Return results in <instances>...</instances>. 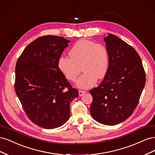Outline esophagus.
I'll return each instance as SVG.
<instances>
[{
	"label": "esophagus",
	"mask_w": 155,
	"mask_h": 155,
	"mask_svg": "<svg viewBox=\"0 0 155 155\" xmlns=\"http://www.w3.org/2000/svg\"><path fill=\"white\" fill-rule=\"evenodd\" d=\"M85 93H86V91H80V90H79V96H82Z\"/></svg>",
	"instance_id": "1"
}]
</instances>
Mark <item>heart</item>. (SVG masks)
Returning a JSON list of instances; mask_svg holds the SVG:
<instances>
[{
    "instance_id": "b5f03b06",
    "label": "heart",
    "mask_w": 155,
    "mask_h": 155,
    "mask_svg": "<svg viewBox=\"0 0 155 155\" xmlns=\"http://www.w3.org/2000/svg\"><path fill=\"white\" fill-rule=\"evenodd\" d=\"M68 55L70 58L61 57L58 66L61 72L70 81L76 80L81 68L84 73L77 81L79 88L92 87L97 79L105 77L109 66V55L104 45L90 40H79L70 49Z\"/></svg>"
}]
</instances>
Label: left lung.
<instances>
[{"label": "left lung", "instance_id": "obj_1", "mask_svg": "<svg viewBox=\"0 0 155 155\" xmlns=\"http://www.w3.org/2000/svg\"><path fill=\"white\" fill-rule=\"evenodd\" d=\"M109 66L100 85L90 91L93 97L92 118L106 125L123 122L137 107L145 84V74L137 51L132 46L109 34L105 37Z\"/></svg>", "mask_w": 155, "mask_h": 155}]
</instances>
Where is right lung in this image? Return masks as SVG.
<instances>
[{
    "label": "right lung",
    "instance_id": "right-lung-1",
    "mask_svg": "<svg viewBox=\"0 0 155 155\" xmlns=\"http://www.w3.org/2000/svg\"><path fill=\"white\" fill-rule=\"evenodd\" d=\"M70 42L55 35L40 37L17 61L16 94L29 119L41 127L51 129L66 123L70 103L79 96L58 66Z\"/></svg>",
    "mask_w": 155,
    "mask_h": 155
}]
</instances>
